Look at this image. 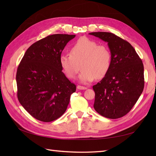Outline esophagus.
I'll list each match as a JSON object with an SVG mask.
<instances>
[{
	"instance_id": "obj_1",
	"label": "esophagus",
	"mask_w": 156,
	"mask_h": 156,
	"mask_svg": "<svg viewBox=\"0 0 156 156\" xmlns=\"http://www.w3.org/2000/svg\"><path fill=\"white\" fill-rule=\"evenodd\" d=\"M77 88L78 89V90H86V89H87V87H82V86H80V85H78Z\"/></svg>"
}]
</instances>
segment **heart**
<instances>
[{"label":"heart","mask_w":156,"mask_h":156,"mask_svg":"<svg viewBox=\"0 0 156 156\" xmlns=\"http://www.w3.org/2000/svg\"><path fill=\"white\" fill-rule=\"evenodd\" d=\"M59 64L71 79L78 74L81 64L82 70L78 80L82 84H88L107 74L111 64V54L107 46L98 45L87 37H80L72 45L70 55H61Z\"/></svg>","instance_id":"1"}]
</instances>
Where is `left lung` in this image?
Listing matches in <instances>:
<instances>
[{
  "mask_svg": "<svg viewBox=\"0 0 156 156\" xmlns=\"http://www.w3.org/2000/svg\"><path fill=\"white\" fill-rule=\"evenodd\" d=\"M107 43L111 64L107 74L93 86L94 108L101 115L118 119L127 114L144 88V68L141 59L129 42L108 32L89 34Z\"/></svg>",
  "mask_w": 156,
  "mask_h": 156,
  "instance_id": "left-lung-1",
  "label": "left lung"
}]
</instances>
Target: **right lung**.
Listing matches in <instances>:
<instances>
[{
    "instance_id": "obj_1",
    "label": "right lung",
    "mask_w": 156,
    "mask_h": 156,
    "mask_svg": "<svg viewBox=\"0 0 156 156\" xmlns=\"http://www.w3.org/2000/svg\"><path fill=\"white\" fill-rule=\"evenodd\" d=\"M75 35H49L29 47L16 75L19 101L32 117L43 122L60 117L76 87L62 72L63 49Z\"/></svg>"
}]
</instances>
